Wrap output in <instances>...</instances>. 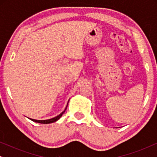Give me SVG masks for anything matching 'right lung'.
<instances>
[{
  "instance_id": "obj_1",
  "label": "right lung",
  "mask_w": 157,
  "mask_h": 157,
  "mask_svg": "<svg viewBox=\"0 0 157 157\" xmlns=\"http://www.w3.org/2000/svg\"><path fill=\"white\" fill-rule=\"evenodd\" d=\"M68 101H69V100H68ZM68 101L67 103V105H66L65 109H64L63 111H62V112L59 114L58 116H56V117H53L52 119H46V120H36V119H29L30 120H31V121H33L34 122H36V123H39V124H51V123H53V122H56V121H58L60 118L62 117V115L63 114L64 112H65V111L66 110V109H67V106H68Z\"/></svg>"
}]
</instances>
